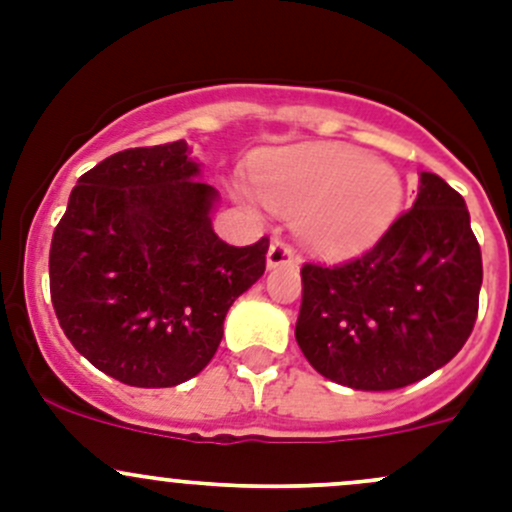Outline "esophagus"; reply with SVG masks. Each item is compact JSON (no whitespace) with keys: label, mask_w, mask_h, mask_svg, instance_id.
I'll list each match as a JSON object with an SVG mask.
<instances>
[{"label":"esophagus","mask_w":512,"mask_h":512,"mask_svg":"<svg viewBox=\"0 0 512 512\" xmlns=\"http://www.w3.org/2000/svg\"><path fill=\"white\" fill-rule=\"evenodd\" d=\"M294 260L292 245H287L285 240H272L270 250H267V267H280Z\"/></svg>","instance_id":"1"}]
</instances>
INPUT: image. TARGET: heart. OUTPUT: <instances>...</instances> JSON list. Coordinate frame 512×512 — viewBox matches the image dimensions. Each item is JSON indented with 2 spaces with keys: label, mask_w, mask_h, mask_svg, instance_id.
Segmentation results:
<instances>
[{
  "label": "heart",
  "mask_w": 512,
  "mask_h": 512,
  "mask_svg": "<svg viewBox=\"0 0 512 512\" xmlns=\"http://www.w3.org/2000/svg\"><path fill=\"white\" fill-rule=\"evenodd\" d=\"M255 185L277 213H302L304 237L329 255L369 247L404 198L399 173L389 163L337 143L272 153L257 163ZM237 195L250 200L245 188H237Z\"/></svg>",
  "instance_id": "1"
}]
</instances>
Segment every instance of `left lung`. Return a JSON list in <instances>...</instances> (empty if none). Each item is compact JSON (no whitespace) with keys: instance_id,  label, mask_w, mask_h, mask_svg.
Here are the masks:
<instances>
[{"instance_id":"obj_1","label":"left lung","mask_w":512,"mask_h":512,"mask_svg":"<svg viewBox=\"0 0 512 512\" xmlns=\"http://www.w3.org/2000/svg\"><path fill=\"white\" fill-rule=\"evenodd\" d=\"M414 208L344 265L302 267L299 349L327 379L391 391L426 379L471 337L483 282L466 200L421 173Z\"/></svg>"}]
</instances>
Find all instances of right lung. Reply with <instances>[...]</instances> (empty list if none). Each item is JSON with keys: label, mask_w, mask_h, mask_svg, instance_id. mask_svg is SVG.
Returning a JSON list of instances; mask_svg holds the SVG:
<instances>
[{"label": "right lung", "mask_w": 512, "mask_h": 512, "mask_svg": "<svg viewBox=\"0 0 512 512\" xmlns=\"http://www.w3.org/2000/svg\"><path fill=\"white\" fill-rule=\"evenodd\" d=\"M185 141L128 148L71 190L49 250L56 319L96 369L163 389L205 369L227 309L262 277L270 240L235 247L213 230L218 190Z\"/></svg>", "instance_id": "right-lung-1"}]
</instances>
